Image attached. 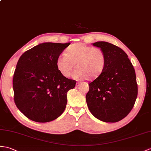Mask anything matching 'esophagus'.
I'll use <instances>...</instances> for the list:
<instances>
[{
    "mask_svg": "<svg viewBox=\"0 0 151 151\" xmlns=\"http://www.w3.org/2000/svg\"><path fill=\"white\" fill-rule=\"evenodd\" d=\"M80 82H76V87H78V86H80Z\"/></svg>",
    "mask_w": 151,
    "mask_h": 151,
    "instance_id": "obj_1",
    "label": "esophagus"
}]
</instances>
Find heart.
<instances>
[{"label": "heart", "instance_id": "heart-1", "mask_svg": "<svg viewBox=\"0 0 151 151\" xmlns=\"http://www.w3.org/2000/svg\"><path fill=\"white\" fill-rule=\"evenodd\" d=\"M106 62V55L101 49L77 43L68 47L65 55L58 56L56 65L60 73L66 78L70 76L75 67L73 78L92 80L104 71Z\"/></svg>", "mask_w": 151, "mask_h": 151}]
</instances>
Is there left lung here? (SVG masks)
Instances as JSON below:
<instances>
[{
    "instance_id": "left-lung-1",
    "label": "left lung",
    "mask_w": 151,
    "mask_h": 151,
    "mask_svg": "<svg viewBox=\"0 0 151 151\" xmlns=\"http://www.w3.org/2000/svg\"><path fill=\"white\" fill-rule=\"evenodd\" d=\"M106 55L104 71L91 82L86 99L91 113L104 122H117L134 106L138 95L134 69L124 50L107 42H96Z\"/></svg>"
}]
</instances>
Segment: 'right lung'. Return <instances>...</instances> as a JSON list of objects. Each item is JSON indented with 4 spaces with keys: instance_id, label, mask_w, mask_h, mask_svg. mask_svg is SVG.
Masks as SVG:
<instances>
[{
    "instance_id": "add662e5",
    "label": "right lung",
    "mask_w": 151,
    "mask_h": 151,
    "mask_svg": "<svg viewBox=\"0 0 151 151\" xmlns=\"http://www.w3.org/2000/svg\"><path fill=\"white\" fill-rule=\"evenodd\" d=\"M70 44H39L23 53L17 62L13 79L14 101L30 120L49 122L64 111L67 93L76 81L60 73L56 60Z\"/></svg>"
}]
</instances>
